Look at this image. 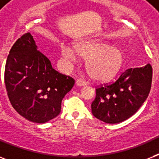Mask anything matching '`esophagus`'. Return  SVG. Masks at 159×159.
<instances>
[{
  "label": "esophagus",
  "instance_id": "esophagus-1",
  "mask_svg": "<svg viewBox=\"0 0 159 159\" xmlns=\"http://www.w3.org/2000/svg\"><path fill=\"white\" fill-rule=\"evenodd\" d=\"M76 84H77V86L82 87V86H85V85L87 84V83H86V82H85V81H83V80L77 79V81H76Z\"/></svg>",
  "mask_w": 159,
  "mask_h": 159
}]
</instances>
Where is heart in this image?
Returning a JSON list of instances; mask_svg holds the SVG:
<instances>
[{
  "label": "heart",
  "instance_id": "1",
  "mask_svg": "<svg viewBox=\"0 0 159 159\" xmlns=\"http://www.w3.org/2000/svg\"><path fill=\"white\" fill-rule=\"evenodd\" d=\"M75 51L86 60L85 67L91 78L97 82L111 79L123 64V54L119 48L108 43L92 40L75 44ZM62 56L66 61H74L76 54L72 48L63 46Z\"/></svg>",
  "mask_w": 159,
  "mask_h": 159
}]
</instances>
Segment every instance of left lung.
<instances>
[{
	"mask_svg": "<svg viewBox=\"0 0 159 159\" xmlns=\"http://www.w3.org/2000/svg\"><path fill=\"white\" fill-rule=\"evenodd\" d=\"M152 76L153 68L148 63L127 69L116 82L97 87L92 103L93 116L107 124L120 123L129 118L147 99Z\"/></svg>",
	"mask_w": 159,
	"mask_h": 159,
	"instance_id": "left-lung-1",
	"label": "left lung"
}]
</instances>
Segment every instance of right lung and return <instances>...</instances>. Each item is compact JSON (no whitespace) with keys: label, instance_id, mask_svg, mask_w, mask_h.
Returning a JSON list of instances; mask_svg holds the SVG:
<instances>
[{"label":"right lung","instance_id":"obj_1","mask_svg":"<svg viewBox=\"0 0 159 159\" xmlns=\"http://www.w3.org/2000/svg\"><path fill=\"white\" fill-rule=\"evenodd\" d=\"M74 83L72 77L53 69L37 50L30 33L11 48L5 67L6 92L13 108L26 120L43 124L58 116L62 99Z\"/></svg>","mask_w":159,"mask_h":159}]
</instances>
